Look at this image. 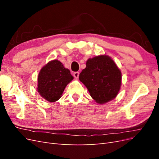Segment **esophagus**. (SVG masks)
<instances>
[{
    "instance_id": "1",
    "label": "esophagus",
    "mask_w": 159,
    "mask_h": 159,
    "mask_svg": "<svg viewBox=\"0 0 159 159\" xmlns=\"http://www.w3.org/2000/svg\"><path fill=\"white\" fill-rule=\"evenodd\" d=\"M79 75H80V73L78 71H76L74 73V77L75 79H78L79 78Z\"/></svg>"
}]
</instances>
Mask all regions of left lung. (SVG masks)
Instances as JSON below:
<instances>
[{
	"label": "left lung",
	"mask_w": 159,
	"mask_h": 159,
	"mask_svg": "<svg viewBox=\"0 0 159 159\" xmlns=\"http://www.w3.org/2000/svg\"><path fill=\"white\" fill-rule=\"evenodd\" d=\"M121 71L107 55L88 59L86 68L79 76L91 97L99 104L109 102L116 98L121 88Z\"/></svg>",
	"instance_id": "8db88e82"
}]
</instances>
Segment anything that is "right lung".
Listing matches in <instances>:
<instances>
[{
	"mask_svg": "<svg viewBox=\"0 0 159 159\" xmlns=\"http://www.w3.org/2000/svg\"><path fill=\"white\" fill-rule=\"evenodd\" d=\"M74 79L70 71L57 60L49 61L41 69L38 76V93L50 102L58 100L66 85Z\"/></svg>",
	"mask_w": 159,
	"mask_h": 159,
	"instance_id": "obj_1",
	"label": "right lung"
}]
</instances>
